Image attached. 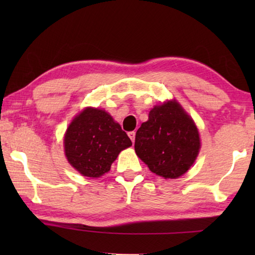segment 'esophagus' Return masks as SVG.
<instances>
[{"label":"esophagus","mask_w":255,"mask_h":255,"mask_svg":"<svg viewBox=\"0 0 255 255\" xmlns=\"http://www.w3.org/2000/svg\"><path fill=\"white\" fill-rule=\"evenodd\" d=\"M128 136H129V138H130L131 141H132V143H133V141H135V136H136V132H135V131H129V132H128Z\"/></svg>","instance_id":"esophagus-1"}]
</instances>
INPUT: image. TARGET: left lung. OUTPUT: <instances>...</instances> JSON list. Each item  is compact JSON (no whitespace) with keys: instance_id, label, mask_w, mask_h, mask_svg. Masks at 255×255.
Wrapping results in <instances>:
<instances>
[{"instance_id":"1","label":"left lung","mask_w":255,"mask_h":255,"mask_svg":"<svg viewBox=\"0 0 255 255\" xmlns=\"http://www.w3.org/2000/svg\"><path fill=\"white\" fill-rule=\"evenodd\" d=\"M199 132L191 117L175 100L155 106L136 132L135 152L153 173L176 179L199 154Z\"/></svg>"}]
</instances>
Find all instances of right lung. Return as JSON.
<instances>
[{"instance_id": "right-lung-1", "label": "right lung", "mask_w": 255, "mask_h": 255, "mask_svg": "<svg viewBox=\"0 0 255 255\" xmlns=\"http://www.w3.org/2000/svg\"><path fill=\"white\" fill-rule=\"evenodd\" d=\"M131 144L120 125L96 108H85L77 115L64 137L68 163L88 178L107 173L119 153Z\"/></svg>"}]
</instances>
